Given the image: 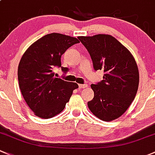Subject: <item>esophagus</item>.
Segmentation results:
<instances>
[{
    "label": "esophagus",
    "instance_id": "1",
    "mask_svg": "<svg viewBox=\"0 0 155 155\" xmlns=\"http://www.w3.org/2000/svg\"><path fill=\"white\" fill-rule=\"evenodd\" d=\"M87 87V84H79V89H84Z\"/></svg>",
    "mask_w": 155,
    "mask_h": 155
}]
</instances>
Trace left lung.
<instances>
[{
  "label": "left lung",
  "mask_w": 155,
  "mask_h": 155,
  "mask_svg": "<svg viewBox=\"0 0 155 155\" xmlns=\"http://www.w3.org/2000/svg\"><path fill=\"white\" fill-rule=\"evenodd\" d=\"M89 51L95 70H103V80L92 84L94 98L87 103L92 114L104 122L120 117L134 99L139 70L134 57L110 35L78 36Z\"/></svg>",
  "instance_id": "8db88e82"
}]
</instances>
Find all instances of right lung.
Segmentation results:
<instances>
[{
	"mask_svg": "<svg viewBox=\"0 0 155 155\" xmlns=\"http://www.w3.org/2000/svg\"><path fill=\"white\" fill-rule=\"evenodd\" d=\"M77 38L61 33L45 35L33 42L18 64V79L21 92L35 116L50 119L64 110L76 83L54 77L53 68L61 67V56L69 47L79 43Z\"/></svg>",
	"mask_w": 155,
	"mask_h": 155,
	"instance_id": "obj_1",
	"label": "right lung"
}]
</instances>
